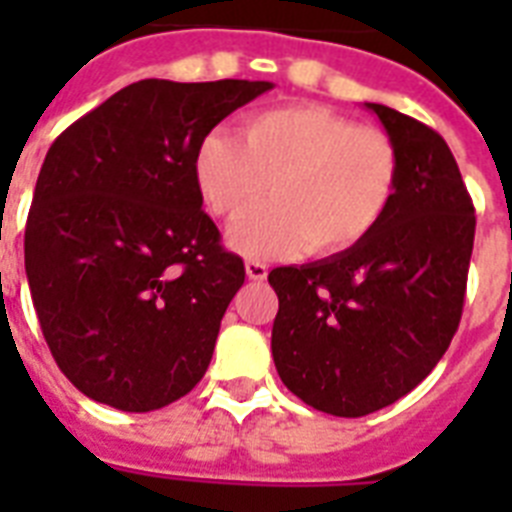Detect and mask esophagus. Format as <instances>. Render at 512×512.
Instances as JSON below:
<instances>
[{
    "label": "esophagus",
    "mask_w": 512,
    "mask_h": 512,
    "mask_svg": "<svg viewBox=\"0 0 512 512\" xmlns=\"http://www.w3.org/2000/svg\"><path fill=\"white\" fill-rule=\"evenodd\" d=\"M244 268H247V276L252 281H263L265 276H268V265L260 263V260H247V265H244Z\"/></svg>",
    "instance_id": "obj_1"
}]
</instances>
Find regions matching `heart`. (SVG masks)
<instances>
[{
	"mask_svg": "<svg viewBox=\"0 0 512 512\" xmlns=\"http://www.w3.org/2000/svg\"><path fill=\"white\" fill-rule=\"evenodd\" d=\"M193 177L220 220H239L272 185L274 201L228 233L241 255L329 257L380 225L396 196L398 148L388 132L319 103L273 106L249 114L241 135L207 132Z\"/></svg>",
	"mask_w": 512,
	"mask_h": 512,
	"instance_id": "heart-1",
	"label": "heart"
}]
</instances>
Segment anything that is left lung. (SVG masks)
I'll use <instances>...</instances> for the list:
<instances>
[{
    "label": "left lung",
    "instance_id": "1",
    "mask_svg": "<svg viewBox=\"0 0 512 512\" xmlns=\"http://www.w3.org/2000/svg\"><path fill=\"white\" fill-rule=\"evenodd\" d=\"M398 148V185L361 244L273 268L271 350L297 398L364 417L420 385L460 327L476 209L446 140L396 108L366 103Z\"/></svg>",
    "mask_w": 512,
    "mask_h": 512
}]
</instances>
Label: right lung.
I'll list each match as a JSON object with an SVG mask.
<instances>
[{"label":"right lung","instance_id":"obj_1","mask_svg":"<svg viewBox=\"0 0 512 512\" xmlns=\"http://www.w3.org/2000/svg\"><path fill=\"white\" fill-rule=\"evenodd\" d=\"M271 82L143 79L63 130L26 220V276L60 372L154 412L204 377L244 263L201 209V138Z\"/></svg>","mask_w":512,"mask_h":512}]
</instances>
